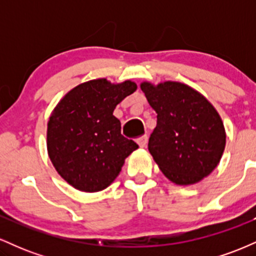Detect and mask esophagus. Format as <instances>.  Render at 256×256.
Returning <instances> with one entry per match:
<instances>
[{"label":"esophagus","mask_w":256,"mask_h":256,"mask_svg":"<svg viewBox=\"0 0 256 256\" xmlns=\"http://www.w3.org/2000/svg\"><path fill=\"white\" fill-rule=\"evenodd\" d=\"M146 142H148V136H146V134H144V136H142V137H140L137 140L138 146H140V148H144V146H146Z\"/></svg>","instance_id":"esophagus-1"}]
</instances>
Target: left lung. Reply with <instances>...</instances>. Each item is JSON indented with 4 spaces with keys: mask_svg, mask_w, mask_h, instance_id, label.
Instances as JSON below:
<instances>
[{
    "mask_svg": "<svg viewBox=\"0 0 256 256\" xmlns=\"http://www.w3.org/2000/svg\"><path fill=\"white\" fill-rule=\"evenodd\" d=\"M156 128L148 143L158 168L172 183L192 185L214 171L224 152V122L214 106L194 88L179 82H142Z\"/></svg>",
    "mask_w": 256,
    "mask_h": 256,
    "instance_id": "8db88e82",
    "label": "left lung"
}]
</instances>
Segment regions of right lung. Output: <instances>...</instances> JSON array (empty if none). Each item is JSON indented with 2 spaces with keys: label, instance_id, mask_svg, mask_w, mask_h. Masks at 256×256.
<instances>
[{
  "label": "right lung",
  "instance_id": "obj_1",
  "mask_svg": "<svg viewBox=\"0 0 256 256\" xmlns=\"http://www.w3.org/2000/svg\"><path fill=\"white\" fill-rule=\"evenodd\" d=\"M136 89L132 80L92 79L70 90L52 110L46 128L48 155L74 189L98 192L108 188L138 148L122 136V124L113 116L116 104Z\"/></svg>",
  "mask_w": 256,
  "mask_h": 256
}]
</instances>
